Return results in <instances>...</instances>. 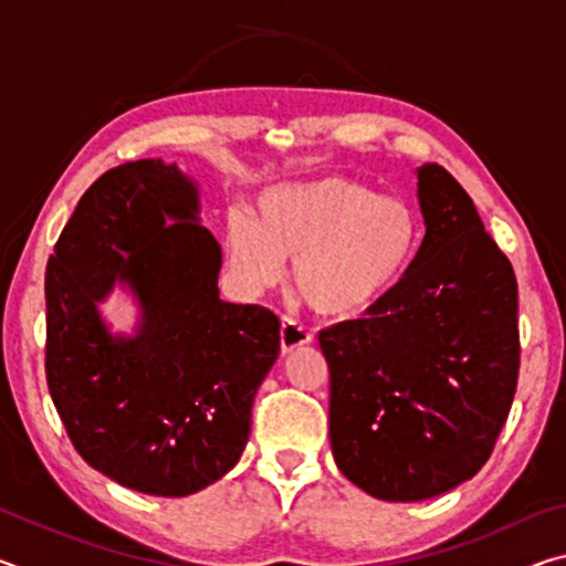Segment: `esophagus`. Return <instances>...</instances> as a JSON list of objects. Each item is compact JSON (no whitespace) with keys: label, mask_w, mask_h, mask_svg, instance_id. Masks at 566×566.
Listing matches in <instances>:
<instances>
[{"label":"esophagus","mask_w":566,"mask_h":566,"mask_svg":"<svg viewBox=\"0 0 566 566\" xmlns=\"http://www.w3.org/2000/svg\"><path fill=\"white\" fill-rule=\"evenodd\" d=\"M312 339L310 329L304 327V324L296 322L294 317H282V329H280V344H282V352H292L294 347H300V344H306Z\"/></svg>","instance_id":"obj_1"}]
</instances>
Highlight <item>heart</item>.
<instances>
[{
    "instance_id": "b5f03b06",
    "label": "heart",
    "mask_w": 566,
    "mask_h": 566,
    "mask_svg": "<svg viewBox=\"0 0 566 566\" xmlns=\"http://www.w3.org/2000/svg\"><path fill=\"white\" fill-rule=\"evenodd\" d=\"M224 244L249 290H270L294 256L292 282L312 312L361 319L385 304L417 262L421 224L399 199L347 177L270 189L256 219L234 209Z\"/></svg>"
}]
</instances>
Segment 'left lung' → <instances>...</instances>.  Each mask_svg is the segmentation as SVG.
<instances>
[{
	"label": "left lung",
	"mask_w": 566,
	"mask_h": 566,
	"mask_svg": "<svg viewBox=\"0 0 566 566\" xmlns=\"http://www.w3.org/2000/svg\"><path fill=\"white\" fill-rule=\"evenodd\" d=\"M427 234L407 280L319 332L342 474L387 502L454 490L484 467L520 379L516 276L444 167L417 171Z\"/></svg>",
	"instance_id": "left-lung-1"
}]
</instances>
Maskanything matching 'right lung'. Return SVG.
<instances>
[{
    "instance_id": "obj_1",
    "label": "right lung",
    "mask_w": 566,
    "mask_h": 566,
    "mask_svg": "<svg viewBox=\"0 0 566 566\" xmlns=\"http://www.w3.org/2000/svg\"><path fill=\"white\" fill-rule=\"evenodd\" d=\"M219 266L222 249L197 222V187L161 159L104 171L46 262L56 415L84 462L129 490L195 494L244 452L280 317L219 300ZM117 279L143 304L134 340H114L96 312Z\"/></svg>"
}]
</instances>
